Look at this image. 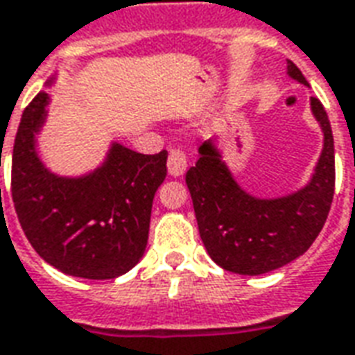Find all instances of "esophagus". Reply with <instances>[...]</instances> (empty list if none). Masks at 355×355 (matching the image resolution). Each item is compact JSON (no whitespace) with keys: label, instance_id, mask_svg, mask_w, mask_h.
I'll return each instance as SVG.
<instances>
[{"label":"esophagus","instance_id":"1","mask_svg":"<svg viewBox=\"0 0 355 355\" xmlns=\"http://www.w3.org/2000/svg\"><path fill=\"white\" fill-rule=\"evenodd\" d=\"M186 167H188V162H186V156L182 150H171L169 157H167V171H169L171 177H182L184 175Z\"/></svg>","mask_w":355,"mask_h":355}]
</instances>
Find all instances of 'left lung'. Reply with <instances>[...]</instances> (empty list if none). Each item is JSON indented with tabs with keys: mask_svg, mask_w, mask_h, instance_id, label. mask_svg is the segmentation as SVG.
Wrapping results in <instances>:
<instances>
[{
	"mask_svg": "<svg viewBox=\"0 0 355 355\" xmlns=\"http://www.w3.org/2000/svg\"><path fill=\"white\" fill-rule=\"evenodd\" d=\"M288 77L309 86L290 60ZM311 111L324 133V148L309 182L286 196H252L233 177L214 139L199 146L186 184L205 248L225 271L258 277L280 269L303 256L324 227L335 191V146L327 112L316 97H311Z\"/></svg>",
	"mask_w": 355,
	"mask_h": 355,
	"instance_id": "8db88e82",
	"label": "left lung"
}]
</instances>
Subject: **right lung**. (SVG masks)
Returning <instances> with one entry per match:
<instances>
[{"instance_id":"add662e5","label":"right lung","mask_w":355,"mask_h":355,"mask_svg":"<svg viewBox=\"0 0 355 355\" xmlns=\"http://www.w3.org/2000/svg\"><path fill=\"white\" fill-rule=\"evenodd\" d=\"M56 83L52 75L44 86ZM51 103L39 92L22 114L12 148V201L39 256L71 277H122L143 258L152 201L167 175V152L139 154L112 141L96 169L77 177L51 171L37 137Z\"/></svg>"}]
</instances>
